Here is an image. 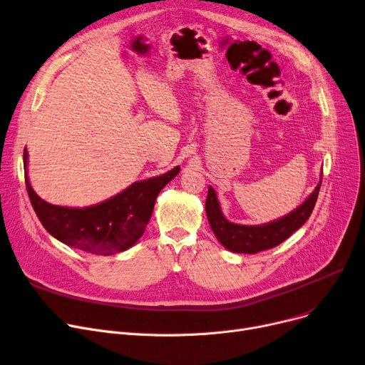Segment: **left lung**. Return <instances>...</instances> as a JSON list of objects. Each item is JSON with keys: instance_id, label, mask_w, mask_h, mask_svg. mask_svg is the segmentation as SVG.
Here are the masks:
<instances>
[{"instance_id": "left-lung-1", "label": "left lung", "mask_w": 365, "mask_h": 365, "mask_svg": "<svg viewBox=\"0 0 365 365\" xmlns=\"http://www.w3.org/2000/svg\"><path fill=\"white\" fill-rule=\"evenodd\" d=\"M319 187L321 181L312 195L287 217L258 227L239 225L227 221L221 212L215 190L209 187L206 197L207 221L213 234L228 250L235 253H258L278 246L307 222L317 203Z\"/></svg>"}]
</instances>
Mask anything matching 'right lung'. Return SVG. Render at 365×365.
I'll use <instances>...</instances> for the list:
<instances>
[{
  "label": "right lung",
  "instance_id": "obj_1",
  "mask_svg": "<svg viewBox=\"0 0 365 365\" xmlns=\"http://www.w3.org/2000/svg\"><path fill=\"white\" fill-rule=\"evenodd\" d=\"M28 153L24 152L26 169ZM180 173H169L134 182L118 196L90 207H63L42 200L32 190L25 173L32 207L44 228L64 245L96 255H113L130 249L144 232L160 190Z\"/></svg>",
  "mask_w": 365,
  "mask_h": 365
}]
</instances>
